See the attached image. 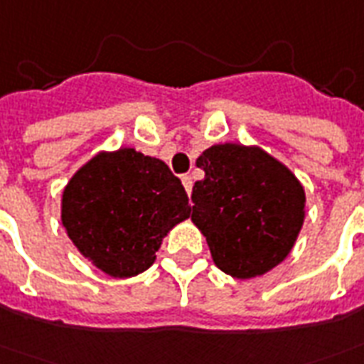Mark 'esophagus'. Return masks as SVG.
<instances>
[{
	"label": "esophagus",
	"mask_w": 364,
	"mask_h": 364,
	"mask_svg": "<svg viewBox=\"0 0 364 364\" xmlns=\"http://www.w3.org/2000/svg\"><path fill=\"white\" fill-rule=\"evenodd\" d=\"M181 183H183V187H185V191H187V193L191 194V191H193V177H191V176H181Z\"/></svg>",
	"instance_id": "34e87169"
}]
</instances>
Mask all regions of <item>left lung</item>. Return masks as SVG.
Segmentation results:
<instances>
[{"mask_svg":"<svg viewBox=\"0 0 364 364\" xmlns=\"http://www.w3.org/2000/svg\"><path fill=\"white\" fill-rule=\"evenodd\" d=\"M191 219L215 265L235 279L271 271L304 225L305 193L292 171L257 146L213 145L196 160Z\"/></svg>","mask_w":364,"mask_h":364,"instance_id":"1","label":"left lung"}]
</instances>
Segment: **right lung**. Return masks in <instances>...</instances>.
I'll use <instances>...</instances> for the list:
<instances>
[{
    "label": "right lung",
    "mask_w": 364,
    "mask_h": 364,
    "mask_svg": "<svg viewBox=\"0 0 364 364\" xmlns=\"http://www.w3.org/2000/svg\"><path fill=\"white\" fill-rule=\"evenodd\" d=\"M191 215L179 177L133 149L97 154L63 194V225L83 256L116 279L143 273L162 238Z\"/></svg>",
    "instance_id": "obj_1"
}]
</instances>
